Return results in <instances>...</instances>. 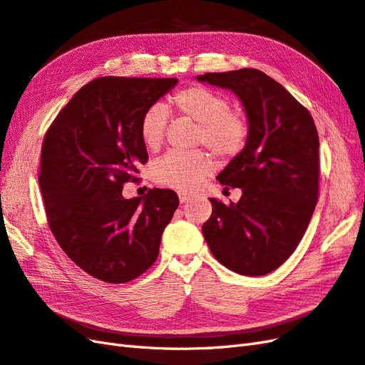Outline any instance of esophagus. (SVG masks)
Wrapping results in <instances>:
<instances>
[{"instance_id": "34e87169", "label": "esophagus", "mask_w": 365, "mask_h": 365, "mask_svg": "<svg viewBox=\"0 0 365 365\" xmlns=\"http://www.w3.org/2000/svg\"><path fill=\"white\" fill-rule=\"evenodd\" d=\"M177 194H179V202L180 203H186V202L192 199V195L190 192H186V191H179Z\"/></svg>"}]
</instances>
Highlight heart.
<instances>
[{
  "label": "heart",
  "instance_id": "b5f03b06",
  "mask_svg": "<svg viewBox=\"0 0 365 365\" xmlns=\"http://www.w3.org/2000/svg\"><path fill=\"white\" fill-rule=\"evenodd\" d=\"M173 108L199 122L197 143H203L222 158L238 154L247 139V123L240 113L231 110L229 99L215 90L203 86H190L171 98ZM168 113L160 103H153L143 111L139 122L140 139L145 147L158 150L165 138ZM215 168L212 158L202 150L170 151L155 160L151 174L159 185L182 191L197 188Z\"/></svg>",
  "mask_w": 365,
  "mask_h": 365
}]
</instances>
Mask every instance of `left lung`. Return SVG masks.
Here are the masks:
<instances>
[{"label": "left lung", "mask_w": 365, "mask_h": 365, "mask_svg": "<svg viewBox=\"0 0 365 365\" xmlns=\"http://www.w3.org/2000/svg\"><path fill=\"white\" fill-rule=\"evenodd\" d=\"M199 82L232 91L247 118L245 148L217 175L237 203H212L202 232L212 255L247 277L272 272L294 254L318 202V131L310 113L266 73H206Z\"/></svg>", "instance_id": "1"}]
</instances>
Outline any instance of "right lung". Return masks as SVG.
<instances>
[{
	"mask_svg": "<svg viewBox=\"0 0 365 365\" xmlns=\"http://www.w3.org/2000/svg\"><path fill=\"white\" fill-rule=\"evenodd\" d=\"M175 84V78L93 79L46 133L38 182L48 226L71 262L106 283H127L151 267L179 206L171 190L122 195L148 160L142 114Z\"/></svg>",
	"mask_w": 365,
	"mask_h": 365,
	"instance_id": "1",
	"label": "right lung"
}]
</instances>
